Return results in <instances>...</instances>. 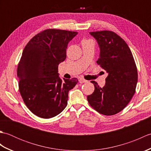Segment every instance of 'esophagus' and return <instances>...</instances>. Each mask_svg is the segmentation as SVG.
Returning a JSON list of instances; mask_svg holds the SVG:
<instances>
[{
    "label": "esophagus",
    "instance_id": "obj_1",
    "mask_svg": "<svg viewBox=\"0 0 151 151\" xmlns=\"http://www.w3.org/2000/svg\"><path fill=\"white\" fill-rule=\"evenodd\" d=\"M88 82V81H86V80L84 79V78H80L79 79V82L81 83V84H83V83H86Z\"/></svg>",
    "mask_w": 151,
    "mask_h": 151
}]
</instances>
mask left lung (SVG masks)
<instances>
[{"label": "left lung", "instance_id": "left-lung-1", "mask_svg": "<svg viewBox=\"0 0 151 151\" xmlns=\"http://www.w3.org/2000/svg\"><path fill=\"white\" fill-rule=\"evenodd\" d=\"M97 41L100 54L97 63L108 73L105 86L95 81L94 92L87 97L99 113L112 115L123 110L135 93L137 71L132 54L126 42L114 32H89Z\"/></svg>", "mask_w": 151, "mask_h": 151}]
</instances>
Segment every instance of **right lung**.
<instances>
[{"mask_svg": "<svg viewBox=\"0 0 151 151\" xmlns=\"http://www.w3.org/2000/svg\"><path fill=\"white\" fill-rule=\"evenodd\" d=\"M77 34L45 30L32 38L22 51L17 67L19 92L28 108L38 117H55L67 106L69 91L78 80H62L58 68L66 59L69 41Z\"/></svg>", "mask_w": 151, "mask_h": 151, "instance_id": "obj_1", "label": "right lung"}]
</instances>
